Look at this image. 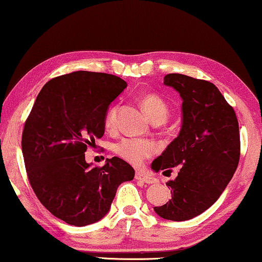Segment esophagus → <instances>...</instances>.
Returning a JSON list of instances; mask_svg holds the SVG:
<instances>
[{"mask_svg": "<svg viewBox=\"0 0 262 262\" xmlns=\"http://www.w3.org/2000/svg\"><path fill=\"white\" fill-rule=\"evenodd\" d=\"M135 179H136V180L143 181L144 183H148V185H151V183H155L156 182V179L155 178L150 177V175H148V174L141 173V171H136V173H135Z\"/></svg>", "mask_w": 262, "mask_h": 262, "instance_id": "1", "label": "esophagus"}]
</instances>
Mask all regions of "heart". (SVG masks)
Listing matches in <instances>:
<instances>
[{"mask_svg":"<svg viewBox=\"0 0 262 262\" xmlns=\"http://www.w3.org/2000/svg\"><path fill=\"white\" fill-rule=\"evenodd\" d=\"M141 104L153 122L163 123L169 116V106L161 96L153 93L144 94L141 96ZM118 107L113 106L107 112L104 118V127L113 130L116 126ZM155 143L144 139H123L114 144V153L124 161L133 166H141L155 153Z\"/></svg>","mask_w":262,"mask_h":262,"instance_id":"1","label":"heart"}]
</instances>
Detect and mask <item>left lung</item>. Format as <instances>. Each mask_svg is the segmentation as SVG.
Masks as SVG:
<instances>
[{
    "mask_svg": "<svg viewBox=\"0 0 262 262\" xmlns=\"http://www.w3.org/2000/svg\"><path fill=\"white\" fill-rule=\"evenodd\" d=\"M163 83L180 93V134L154 160L155 171L178 167L166 205L154 207L163 219L186 221L208 209L232 180L240 159V133L235 112L212 82L182 74H167Z\"/></svg>",
    "mask_w": 262,
    "mask_h": 262,
    "instance_id": "8db88e82",
    "label": "left lung"
}]
</instances>
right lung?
Here are the masks:
<instances>
[{
	"label": "right lung",
	"mask_w": 262,
	"mask_h": 262,
	"mask_svg": "<svg viewBox=\"0 0 262 262\" xmlns=\"http://www.w3.org/2000/svg\"><path fill=\"white\" fill-rule=\"evenodd\" d=\"M127 87L106 73L74 72L47 82L22 133V153L34 193L54 216L83 227L108 213L121 183L134 179L120 158L103 167L85 162L88 146L104 133L111 102Z\"/></svg>",
	"instance_id": "obj_1"
}]
</instances>
